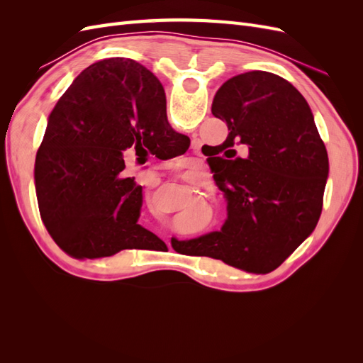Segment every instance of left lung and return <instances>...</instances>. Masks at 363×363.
<instances>
[{"instance_id": "left-lung-1", "label": "left lung", "mask_w": 363, "mask_h": 363, "mask_svg": "<svg viewBox=\"0 0 363 363\" xmlns=\"http://www.w3.org/2000/svg\"><path fill=\"white\" fill-rule=\"evenodd\" d=\"M228 136L211 164L227 199L221 232L172 245L267 274L309 236L321 216L328 159L304 96L281 77L250 71L227 80L213 103ZM241 156L236 157L237 150Z\"/></svg>"}]
</instances>
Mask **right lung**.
Segmentation results:
<instances>
[{
  "instance_id": "obj_1",
  "label": "right lung",
  "mask_w": 363,
  "mask_h": 363,
  "mask_svg": "<svg viewBox=\"0 0 363 363\" xmlns=\"http://www.w3.org/2000/svg\"><path fill=\"white\" fill-rule=\"evenodd\" d=\"M189 144L169 125L151 71L124 57L87 67L50 113L35 163L39 212L54 242L75 259L160 244L138 224L142 186L124 177V155L171 159Z\"/></svg>"
}]
</instances>
